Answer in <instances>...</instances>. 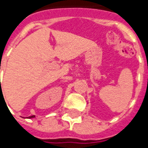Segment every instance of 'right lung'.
<instances>
[{
    "label": "right lung",
    "mask_w": 148,
    "mask_h": 148,
    "mask_svg": "<svg viewBox=\"0 0 148 148\" xmlns=\"http://www.w3.org/2000/svg\"><path fill=\"white\" fill-rule=\"evenodd\" d=\"M33 117H35V116H29V118L30 119V118H33Z\"/></svg>",
    "instance_id": "right-lung-1"
}]
</instances>
